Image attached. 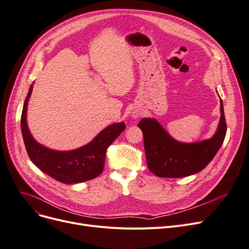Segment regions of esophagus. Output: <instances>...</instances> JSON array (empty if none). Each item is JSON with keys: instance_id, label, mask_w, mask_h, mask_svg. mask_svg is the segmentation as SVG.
I'll return each instance as SVG.
<instances>
[{"instance_id": "obj_1", "label": "esophagus", "mask_w": 249, "mask_h": 249, "mask_svg": "<svg viewBox=\"0 0 249 249\" xmlns=\"http://www.w3.org/2000/svg\"><path fill=\"white\" fill-rule=\"evenodd\" d=\"M133 117H134V118H137V117H139V114H134Z\"/></svg>"}]
</instances>
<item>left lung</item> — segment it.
Masks as SVG:
<instances>
[{
	"mask_svg": "<svg viewBox=\"0 0 249 249\" xmlns=\"http://www.w3.org/2000/svg\"><path fill=\"white\" fill-rule=\"evenodd\" d=\"M138 127L143 133L148 169L155 175L165 178H181L200 172L218 153L227 132L222 99L220 124L211 139L196 143L178 142L155 119H142Z\"/></svg>",
	"mask_w": 249,
	"mask_h": 249,
	"instance_id": "left-lung-1",
	"label": "left lung"
}]
</instances>
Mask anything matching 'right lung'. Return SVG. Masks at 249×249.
Instances as JSON below:
<instances>
[{
	"instance_id": "right-lung-1",
	"label": "right lung",
	"mask_w": 249,
	"mask_h": 249,
	"mask_svg": "<svg viewBox=\"0 0 249 249\" xmlns=\"http://www.w3.org/2000/svg\"><path fill=\"white\" fill-rule=\"evenodd\" d=\"M32 89L34 86L31 85L21 115V130L27 155L32 163L47 175L66 184L81 183L101 175L104 171L106 151L124 131L125 123L107 126L91 142L80 148L69 151L50 149L36 142L26 124L27 103Z\"/></svg>"
}]
</instances>
